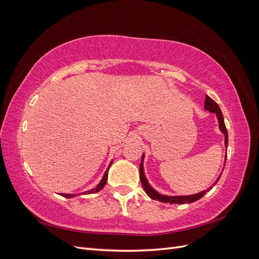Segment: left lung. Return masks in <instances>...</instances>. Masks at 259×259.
<instances>
[{
  "label": "left lung",
  "mask_w": 259,
  "mask_h": 259,
  "mask_svg": "<svg viewBox=\"0 0 259 259\" xmlns=\"http://www.w3.org/2000/svg\"><path fill=\"white\" fill-rule=\"evenodd\" d=\"M204 108L205 110H208L209 112H213V113H216L217 115V119H218V123H219V128H221V131L224 133L225 135V145L226 147H228V132H227V128H226V125H225V121H224V116H223V113L221 111V108H219V106L215 103V101L211 99L209 96L206 95V98H205V105H204ZM144 158L145 155L143 154L142 156V163H140V167H139V175H140V182H142V185L144 187V189L146 191V193L150 197L151 199L153 200H158L160 202H164V203H170V204H185V203H192L194 201H197L199 199H201L203 195H204L206 193V191L210 190L211 187L209 188V189L207 190H204L202 192H199L197 194H192V195H179V197H168V195H163L159 192H156L153 188H151V186L148 184L147 179H146V176H145V173H144V165H143V162H144ZM227 159V156H226ZM225 159V160H226ZM222 174L219 175V177L217 178L216 182L213 184V186L216 185V183L219 180V178H221Z\"/></svg>",
  "instance_id": "1"
}]
</instances>
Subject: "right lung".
Instances as JSON below:
<instances>
[{"label": "right lung", "mask_w": 259, "mask_h": 259, "mask_svg": "<svg viewBox=\"0 0 259 259\" xmlns=\"http://www.w3.org/2000/svg\"><path fill=\"white\" fill-rule=\"evenodd\" d=\"M111 164H112V162L109 164V166H108V168H107V170L105 171V174H104V177H103V179H101V182L94 188V189H92V190H89V191H85V192H82V194H88V193H95V192H98V191H100L101 189H103V188L105 187V185H106V183H107V179H108V170H109V167L111 166ZM61 195L62 197H65V198H72V197H74L75 194H67V193H61Z\"/></svg>", "instance_id": "obj_1"}]
</instances>
